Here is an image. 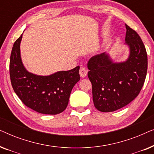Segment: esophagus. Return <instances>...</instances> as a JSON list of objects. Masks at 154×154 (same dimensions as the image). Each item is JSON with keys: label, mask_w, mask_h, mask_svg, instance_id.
I'll return each mask as SVG.
<instances>
[{"label": "esophagus", "mask_w": 154, "mask_h": 154, "mask_svg": "<svg viewBox=\"0 0 154 154\" xmlns=\"http://www.w3.org/2000/svg\"><path fill=\"white\" fill-rule=\"evenodd\" d=\"M79 73H80V75H81V77L85 78L88 74L87 69H86L85 67H81V68L80 69Z\"/></svg>", "instance_id": "34e87169"}]
</instances>
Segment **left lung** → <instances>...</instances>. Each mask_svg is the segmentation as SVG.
Segmentation results:
<instances>
[{
    "label": "left lung",
    "instance_id": "8db88e82",
    "mask_svg": "<svg viewBox=\"0 0 154 154\" xmlns=\"http://www.w3.org/2000/svg\"><path fill=\"white\" fill-rule=\"evenodd\" d=\"M125 43L129 55L114 62L108 52L98 54L88 63V76L92 85L95 108L102 112L121 109L134 100L144 85L147 72L146 48L137 33L125 24Z\"/></svg>",
    "mask_w": 154,
    "mask_h": 154
}]
</instances>
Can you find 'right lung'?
Wrapping results in <instances>:
<instances>
[{
    "label": "right lung",
    "instance_id": "add662e5",
    "mask_svg": "<svg viewBox=\"0 0 154 154\" xmlns=\"http://www.w3.org/2000/svg\"><path fill=\"white\" fill-rule=\"evenodd\" d=\"M22 35L14 42L10 55V75L14 92L26 106L38 113L50 115L62 113L68 105L73 86L80 80V66L48 75L29 72L21 57Z\"/></svg>",
    "mask_w": 154,
    "mask_h": 154
}]
</instances>
